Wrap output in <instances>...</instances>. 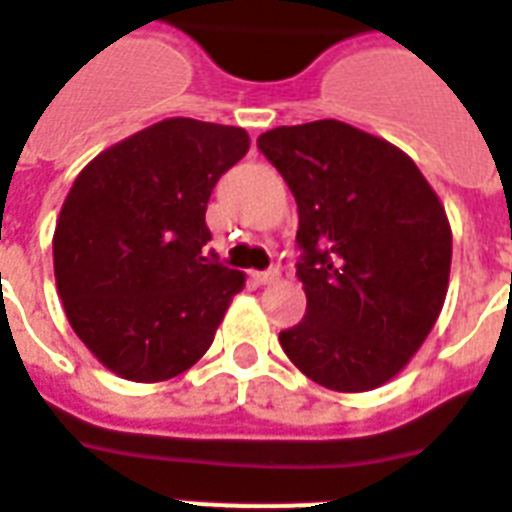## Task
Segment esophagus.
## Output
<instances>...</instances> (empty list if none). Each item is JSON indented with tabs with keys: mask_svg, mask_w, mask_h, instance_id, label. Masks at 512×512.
Segmentation results:
<instances>
[{
	"mask_svg": "<svg viewBox=\"0 0 512 512\" xmlns=\"http://www.w3.org/2000/svg\"><path fill=\"white\" fill-rule=\"evenodd\" d=\"M279 279V271L276 268H268V271H252V282L255 285H274Z\"/></svg>",
	"mask_w": 512,
	"mask_h": 512,
	"instance_id": "34e87169",
	"label": "esophagus"
}]
</instances>
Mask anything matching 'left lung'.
Segmentation results:
<instances>
[{"label": "left lung", "instance_id": "obj_1", "mask_svg": "<svg viewBox=\"0 0 512 512\" xmlns=\"http://www.w3.org/2000/svg\"><path fill=\"white\" fill-rule=\"evenodd\" d=\"M257 149L298 203L306 314L282 350L323 388H380L445 304L453 236L437 192L393 143L336 119L268 130Z\"/></svg>", "mask_w": 512, "mask_h": 512}]
</instances>
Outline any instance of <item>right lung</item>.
<instances>
[{
  "instance_id": "right-lung-1",
  "label": "right lung",
  "mask_w": 512,
  "mask_h": 512,
  "mask_svg": "<svg viewBox=\"0 0 512 512\" xmlns=\"http://www.w3.org/2000/svg\"><path fill=\"white\" fill-rule=\"evenodd\" d=\"M246 151L241 127L165 119L78 173L56 219V287L78 339L113 374L170 380L214 342L244 274L206 252V208Z\"/></svg>"
}]
</instances>
